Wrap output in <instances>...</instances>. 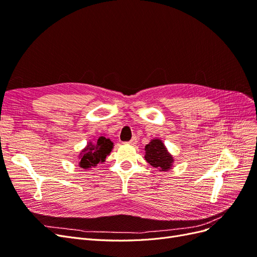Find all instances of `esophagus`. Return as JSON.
<instances>
[{
    "mask_svg": "<svg viewBox=\"0 0 257 257\" xmlns=\"http://www.w3.org/2000/svg\"><path fill=\"white\" fill-rule=\"evenodd\" d=\"M128 143H130L131 145H135V144L137 143V137H136V136H133Z\"/></svg>",
    "mask_w": 257,
    "mask_h": 257,
    "instance_id": "34e87169",
    "label": "esophagus"
}]
</instances>
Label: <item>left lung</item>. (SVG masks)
<instances>
[{
	"instance_id": "obj_1",
	"label": "left lung",
	"mask_w": 257,
	"mask_h": 257,
	"mask_svg": "<svg viewBox=\"0 0 257 257\" xmlns=\"http://www.w3.org/2000/svg\"><path fill=\"white\" fill-rule=\"evenodd\" d=\"M145 159L153 167L161 168L163 172H164V170H168L172 167V163L174 159L172 158V155L167 152L164 144H163L160 139H152L151 143H149L145 147Z\"/></svg>"
}]
</instances>
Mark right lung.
I'll return each instance as SVG.
<instances>
[{
  "label": "right lung",
  "instance_id": "right-lung-1",
  "mask_svg": "<svg viewBox=\"0 0 257 257\" xmlns=\"http://www.w3.org/2000/svg\"><path fill=\"white\" fill-rule=\"evenodd\" d=\"M113 144L109 138L104 136L98 137L95 143H89L87 148L79 155V166L82 168L94 167L99 163H103L108 154L111 152Z\"/></svg>",
  "mask_w": 257,
  "mask_h": 257
}]
</instances>
